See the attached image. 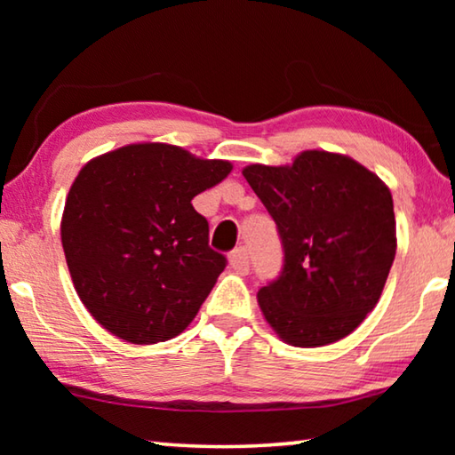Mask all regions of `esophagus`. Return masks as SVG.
<instances>
[{
  "instance_id": "1",
  "label": "esophagus",
  "mask_w": 455,
  "mask_h": 455,
  "mask_svg": "<svg viewBox=\"0 0 455 455\" xmlns=\"http://www.w3.org/2000/svg\"><path fill=\"white\" fill-rule=\"evenodd\" d=\"M228 260H230V267H233L236 273H241V275L249 273L251 260H249V252H246L244 246H238V249H235L233 252H230Z\"/></svg>"
}]
</instances>
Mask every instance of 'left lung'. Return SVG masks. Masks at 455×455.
Instances as JSON below:
<instances>
[{"mask_svg":"<svg viewBox=\"0 0 455 455\" xmlns=\"http://www.w3.org/2000/svg\"><path fill=\"white\" fill-rule=\"evenodd\" d=\"M246 182L283 244L279 276L259 291L283 341L321 347L373 311L395 259V214L385 184L349 156L307 150L291 166L251 164Z\"/></svg>","mask_w":455,"mask_h":455,"instance_id":"obj_1","label":"left lung"}]
</instances>
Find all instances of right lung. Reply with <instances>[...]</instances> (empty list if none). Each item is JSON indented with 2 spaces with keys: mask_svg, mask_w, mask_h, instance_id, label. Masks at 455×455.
Here are the masks:
<instances>
[{
  "mask_svg": "<svg viewBox=\"0 0 455 455\" xmlns=\"http://www.w3.org/2000/svg\"><path fill=\"white\" fill-rule=\"evenodd\" d=\"M233 166L171 144H130L76 176L61 217L74 287L100 325L124 341H168L188 327L227 257L209 246L192 198Z\"/></svg>",
  "mask_w": 455,
  "mask_h": 455,
  "instance_id": "1",
  "label": "right lung"
}]
</instances>
